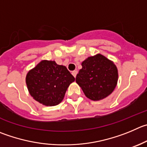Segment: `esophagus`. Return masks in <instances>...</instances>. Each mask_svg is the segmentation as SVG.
Segmentation results:
<instances>
[{
    "instance_id": "1",
    "label": "esophagus",
    "mask_w": 147,
    "mask_h": 147,
    "mask_svg": "<svg viewBox=\"0 0 147 147\" xmlns=\"http://www.w3.org/2000/svg\"><path fill=\"white\" fill-rule=\"evenodd\" d=\"M77 73H78L77 71H73L71 74H72V75H73V76H74V77H76V75H77Z\"/></svg>"
}]
</instances>
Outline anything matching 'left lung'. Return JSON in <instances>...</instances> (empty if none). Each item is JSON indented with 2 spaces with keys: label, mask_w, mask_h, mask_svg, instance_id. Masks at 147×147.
Masks as SVG:
<instances>
[{
  "label": "left lung",
  "mask_w": 147,
  "mask_h": 147,
  "mask_svg": "<svg viewBox=\"0 0 147 147\" xmlns=\"http://www.w3.org/2000/svg\"><path fill=\"white\" fill-rule=\"evenodd\" d=\"M82 65L76 82L87 98L99 101L114 91L118 83V71L113 61L99 53L88 57Z\"/></svg>",
  "instance_id": "left-lung-1"
}]
</instances>
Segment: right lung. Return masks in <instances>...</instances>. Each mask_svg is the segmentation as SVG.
<instances>
[{"label": "right lung", "mask_w": 147, "mask_h": 147, "mask_svg": "<svg viewBox=\"0 0 147 147\" xmlns=\"http://www.w3.org/2000/svg\"><path fill=\"white\" fill-rule=\"evenodd\" d=\"M75 78L66 67L54 61L42 60L28 71L26 84L30 95L45 106H55L63 100Z\"/></svg>", "instance_id": "obj_1"}]
</instances>
